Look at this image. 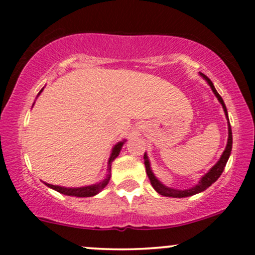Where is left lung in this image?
Masks as SVG:
<instances>
[{"mask_svg": "<svg viewBox=\"0 0 255 255\" xmlns=\"http://www.w3.org/2000/svg\"><path fill=\"white\" fill-rule=\"evenodd\" d=\"M201 77H203L205 80L207 81V84L210 85V87H211V90L213 91V93H215V96H216V97H217V99L219 101V103H221L222 107H223L225 116H227V120H228V133H229V136H228L227 147H225L223 154H222L221 158H219L218 162L216 163V164L213 165L211 169H210L209 172H206V174H205L204 176L200 178L199 183L195 184V186L192 187V188L184 189V191H180V189H174V188H169V187L164 186V184L160 182V181L158 180L156 176H154L153 172H152L151 165H150V160H148L147 154L145 153L144 154V160H145L144 163H145V166H146V172H147V176H148V178H150V182L152 184V187H153V188H154V191L159 193L160 195H164V197L186 198V197H191V195L198 194V193L205 191V189L209 188V187L211 186L212 183H215L216 181L218 180V177L221 176L222 172H223L225 165H227L228 159H229V157H230L231 147H233V133H231V127H230V124H229V119H228L227 108H225V104H224L223 99H222L221 96H219V93L217 92V91H216L215 86H213L212 81L210 80V79L207 78L206 75L201 74Z\"/></svg>", "mask_w": 255, "mask_h": 255, "instance_id": "8db88e82", "label": "left lung"}]
</instances>
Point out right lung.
<instances>
[{
    "instance_id": "add662e5",
    "label": "right lung",
    "mask_w": 255,
    "mask_h": 255,
    "mask_svg": "<svg viewBox=\"0 0 255 255\" xmlns=\"http://www.w3.org/2000/svg\"><path fill=\"white\" fill-rule=\"evenodd\" d=\"M42 91H43V89L39 91V93H38V95H40V92H42ZM125 141H126V140H124V141H120L113 147V151H111V154H110V158H109V162H108V174H107V176H105L103 180L101 181V182L92 184V186L78 187V188H67V187L55 186V184H49L46 182H44V183H45L46 186L49 187V188L55 189V191L61 193V194L71 195V197L87 198V197H93V195L98 194V193L101 192L102 189H103L108 183H109L110 177H111V163H113V160L115 159V158L120 154V151H121V148H122V146H124Z\"/></svg>"
}]
</instances>
